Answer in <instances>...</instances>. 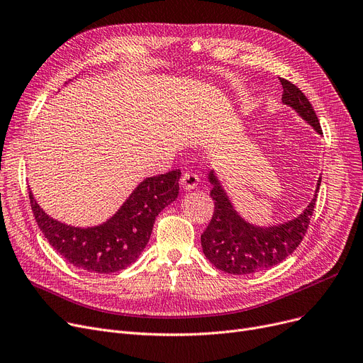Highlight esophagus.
Segmentation results:
<instances>
[{
    "instance_id": "obj_1",
    "label": "esophagus",
    "mask_w": 363,
    "mask_h": 363,
    "mask_svg": "<svg viewBox=\"0 0 363 363\" xmlns=\"http://www.w3.org/2000/svg\"><path fill=\"white\" fill-rule=\"evenodd\" d=\"M199 175L194 174V172L191 170H186L182 174V178H181V184L185 189H194L197 185H199Z\"/></svg>"
}]
</instances>
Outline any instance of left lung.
I'll use <instances>...</instances> for the list:
<instances>
[{
	"instance_id": "obj_1",
	"label": "left lung",
	"mask_w": 363,
	"mask_h": 363,
	"mask_svg": "<svg viewBox=\"0 0 363 363\" xmlns=\"http://www.w3.org/2000/svg\"><path fill=\"white\" fill-rule=\"evenodd\" d=\"M279 82L284 89V104L293 107L318 133H322L319 119L306 95L287 79L279 78ZM208 179L213 185L211 196L215 200V211L201 234V247L204 256L215 264V268L233 275H249L272 268L297 249L304 234L308 233L318 194H315L306 211L297 219L279 226L259 228L238 216L213 172H211ZM319 185L320 178L316 193Z\"/></svg>"
}]
</instances>
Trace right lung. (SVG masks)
Returning a JSON list of instances; mask_svg holds the SVG:
<instances>
[{
	"label": "right lung",
	"instance_id": "1",
	"mask_svg": "<svg viewBox=\"0 0 363 363\" xmlns=\"http://www.w3.org/2000/svg\"><path fill=\"white\" fill-rule=\"evenodd\" d=\"M181 170L147 178L119 212L94 228H73L51 219L29 191L35 220L60 256L76 268L94 274H113L135 262L150 240L156 216L179 193Z\"/></svg>",
	"mask_w": 363,
	"mask_h": 363
}]
</instances>
